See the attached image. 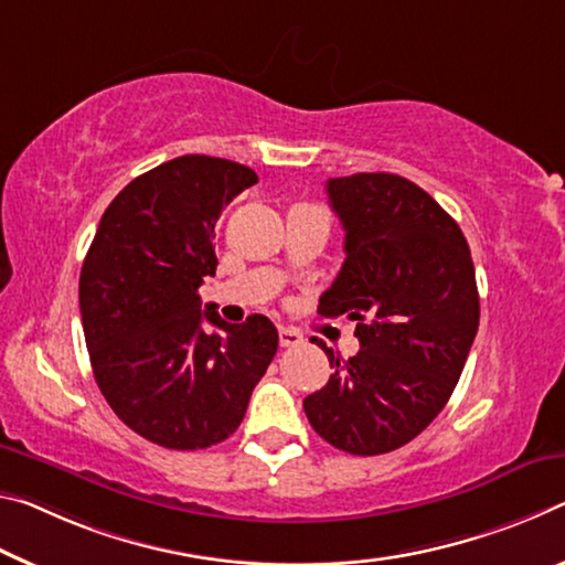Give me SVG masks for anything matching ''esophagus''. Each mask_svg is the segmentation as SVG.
<instances>
[{"instance_id":"34e87169","label":"esophagus","mask_w":565,"mask_h":565,"mask_svg":"<svg viewBox=\"0 0 565 565\" xmlns=\"http://www.w3.org/2000/svg\"><path fill=\"white\" fill-rule=\"evenodd\" d=\"M303 342V334L299 329L294 327H279V344L284 349H291V347H299Z\"/></svg>"}]
</instances>
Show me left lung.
I'll use <instances>...</instances> for the list:
<instances>
[{"mask_svg": "<svg viewBox=\"0 0 565 565\" xmlns=\"http://www.w3.org/2000/svg\"><path fill=\"white\" fill-rule=\"evenodd\" d=\"M347 258L321 317L356 321L360 352L303 399L311 427L349 455H382L423 433L458 384L480 299L470 246L440 203L407 178H329Z\"/></svg>", "mask_w": 565, "mask_h": 565, "instance_id": "8db88e82", "label": "left lung"}]
</instances>
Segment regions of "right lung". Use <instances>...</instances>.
I'll use <instances>...</instances> for the list:
<instances>
[{
	"label": "right lung",
	"mask_w": 565,
	"mask_h": 565,
	"mask_svg": "<svg viewBox=\"0 0 565 565\" xmlns=\"http://www.w3.org/2000/svg\"><path fill=\"white\" fill-rule=\"evenodd\" d=\"M254 183L250 168L211 156L148 170L107 205L79 271L97 387L132 433L168 450L234 435L279 347L271 319L228 324L199 294L218 266L221 211Z\"/></svg>",
	"instance_id": "1"
}]
</instances>
